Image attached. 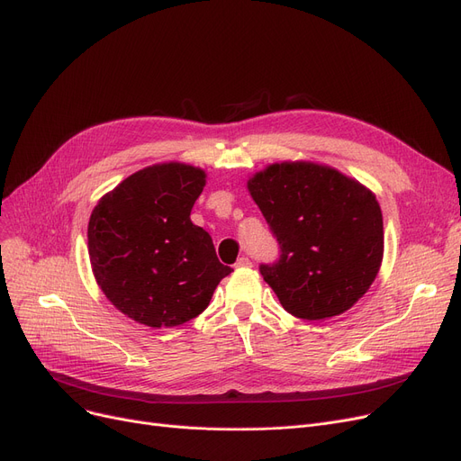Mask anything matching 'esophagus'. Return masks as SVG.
Instances as JSON below:
<instances>
[{"instance_id": "esophagus-1", "label": "esophagus", "mask_w": 461, "mask_h": 461, "mask_svg": "<svg viewBox=\"0 0 461 461\" xmlns=\"http://www.w3.org/2000/svg\"><path fill=\"white\" fill-rule=\"evenodd\" d=\"M252 266V262H250V259L247 258V256H243V258H239L237 259V264H235V267L239 269V267H250Z\"/></svg>"}]
</instances>
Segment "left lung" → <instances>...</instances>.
Wrapping results in <instances>:
<instances>
[{
    "label": "left lung",
    "instance_id": "left-lung-1",
    "mask_svg": "<svg viewBox=\"0 0 461 461\" xmlns=\"http://www.w3.org/2000/svg\"><path fill=\"white\" fill-rule=\"evenodd\" d=\"M249 192L280 249L259 273L290 314L331 318L369 290L384 252L371 190L328 166L283 162L256 173Z\"/></svg>",
    "mask_w": 461,
    "mask_h": 461
}]
</instances>
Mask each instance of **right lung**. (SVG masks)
Masks as SVG:
<instances>
[{"mask_svg": "<svg viewBox=\"0 0 461 461\" xmlns=\"http://www.w3.org/2000/svg\"><path fill=\"white\" fill-rule=\"evenodd\" d=\"M205 176L186 164H156L124 178L90 214L94 276L109 302L139 324L188 322L231 273L218 262L211 235L190 220Z\"/></svg>", "mask_w": 461, "mask_h": 461, "instance_id": "right-lung-1", "label": "right lung"}]
</instances>
